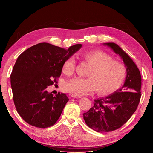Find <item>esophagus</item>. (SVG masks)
Returning <instances> with one entry per match:
<instances>
[{
  "label": "esophagus",
  "instance_id": "esophagus-1",
  "mask_svg": "<svg viewBox=\"0 0 153 153\" xmlns=\"http://www.w3.org/2000/svg\"><path fill=\"white\" fill-rule=\"evenodd\" d=\"M70 97H71V98H80V97H79V96L76 95V94H70Z\"/></svg>",
  "mask_w": 153,
  "mask_h": 153
}]
</instances>
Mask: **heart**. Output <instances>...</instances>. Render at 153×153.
I'll use <instances>...</instances> for the list:
<instances>
[{
	"instance_id": "obj_1",
	"label": "heart",
	"mask_w": 153,
	"mask_h": 153,
	"mask_svg": "<svg viewBox=\"0 0 153 153\" xmlns=\"http://www.w3.org/2000/svg\"><path fill=\"white\" fill-rule=\"evenodd\" d=\"M82 56L92 65L88 74L89 77L72 79L65 86L67 92L82 96L96 89L100 94H109L119 88L126 74V67L122 63L113 60L111 55L99 50L84 52ZM75 68L76 61L70 57L65 61L62 69L65 74L71 76Z\"/></svg>"
}]
</instances>
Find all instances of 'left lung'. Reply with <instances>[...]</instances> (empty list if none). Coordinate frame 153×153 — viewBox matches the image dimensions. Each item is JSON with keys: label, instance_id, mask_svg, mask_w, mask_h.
<instances>
[{"label": "left lung", "instance_id": "obj_1", "mask_svg": "<svg viewBox=\"0 0 153 153\" xmlns=\"http://www.w3.org/2000/svg\"><path fill=\"white\" fill-rule=\"evenodd\" d=\"M103 45L120 55L127 75L120 89L107 97L95 100L94 106L83 114L87 126L98 132H111L120 128L136 110L141 97V76L137 65L116 43Z\"/></svg>", "mask_w": 153, "mask_h": 153}]
</instances>
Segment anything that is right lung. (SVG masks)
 I'll use <instances>...</instances> for the list:
<instances>
[{"instance_id":"1","label":"right lung","mask_w":153,"mask_h":153,"mask_svg":"<svg viewBox=\"0 0 153 153\" xmlns=\"http://www.w3.org/2000/svg\"><path fill=\"white\" fill-rule=\"evenodd\" d=\"M81 47L76 44L65 50L40 43L18 56L10 74V84L17 111L26 122L47 128L58 120L69 99L64 93L53 96L47 88L57 83L65 61Z\"/></svg>"}]
</instances>
